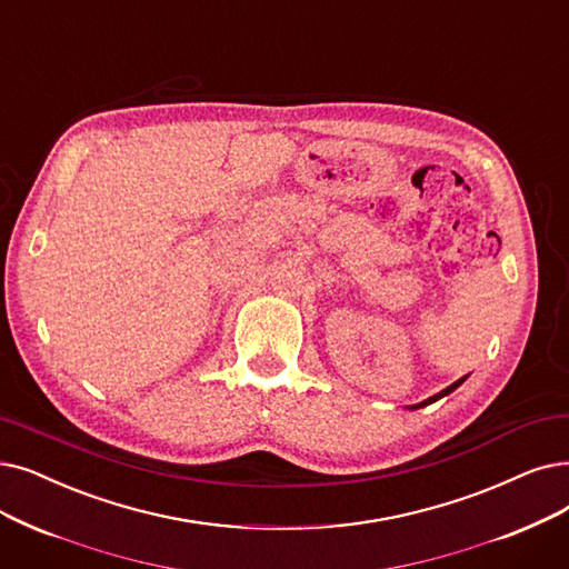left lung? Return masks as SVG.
Returning a JSON list of instances; mask_svg holds the SVG:
<instances>
[{
    "label": "left lung",
    "mask_w": 569,
    "mask_h": 569,
    "mask_svg": "<svg viewBox=\"0 0 569 569\" xmlns=\"http://www.w3.org/2000/svg\"><path fill=\"white\" fill-rule=\"evenodd\" d=\"M465 379H467V377H462V379H458V381H456V383H451V386H449V388H443V390H441V392H437V395H432V398H428V400H423V402H418V405H409V407H407V409H421V407H428V405H432V402H437V400H439V398H443V395H449V392H453V390H456V388H458V386H460V383H462V381H465Z\"/></svg>",
    "instance_id": "obj_1"
}]
</instances>
